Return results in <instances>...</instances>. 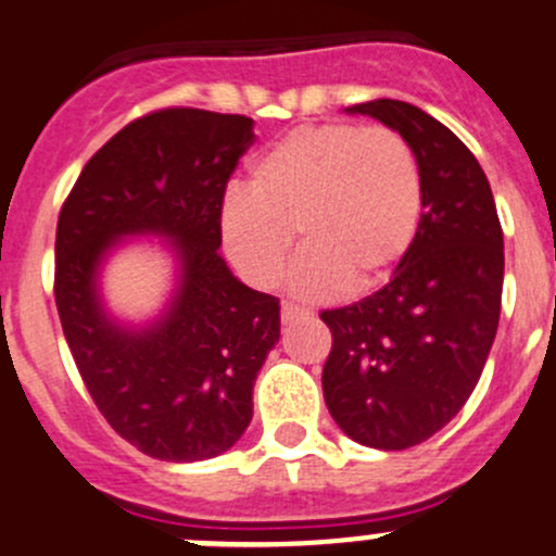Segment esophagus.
I'll use <instances>...</instances> for the list:
<instances>
[{
    "label": "esophagus",
    "instance_id": "1",
    "mask_svg": "<svg viewBox=\"0 0 556 556\" xmlns=\"http://www.w3.org/2000/svg\"><path fill=\"white\" fill-rule=\"evenodd\" d=\"M302 316H305V311L296 305H291V302H283V307H280V321L283 324H294L296 318H302Z\"/></svg>",
    "mask_w": 556,
    "mask_h": 556
}]
</instances>
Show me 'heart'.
I'll use <instances>...</instances> for the list:
<instances>
[{
  "label": "heart",
  "instance_id": "heart-1",
  "mask_svg": "<svg viewBox=\"0 0 556 556\" xmlns=\"http://www.w3.org/2000/svg\"><path fill=\"white\" fill-rule=\"evenodd\" d=\"M421 211L419 159L403 135L387 126H302L256 159L249 189L227 191L222 240L240 276L273 289L296 232L305 254L294 291L327 300L387 283L414 245Z\"/></svg>",
  "mask_w": 556,
  "mask_h": 556
}]
</instances>
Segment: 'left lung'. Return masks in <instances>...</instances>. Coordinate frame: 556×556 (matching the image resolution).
I'll return each mask as SVG.
<instances>
[{"instance_id": "1", "label": "left lung", "mask_w": 556, "mask_h": 556, "mask_svg": "<svg viewBox=\"0 0 556 556\" xmlns=\"http://www.w3.org/2000/svg\"><path fill=\"white\" fill-rule=\"evenodd\" d=\"M349 113L378 118L414 148L425 211L387 286L321 311L332 332L324 403L351 441L403 452L443 430L481 378L503 300V227L481 164L448 126L400 99Z\"/></svg>"}]
</instances>
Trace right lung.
<instances>
[{
	"instance_id": "right-lung-1",
	"label": "right lung",
	"mask_w": 556,
	"mask_h": 556,
	"mask_svg": "<svg viewBox=\"0 0 556 556\" xmlns=\"http://www.w3.org/2000/svg\"><path fill=\"white\" fill-rule=\"evenodd\" d=\"M254 142L245 115L164 108L89 159L56 227L59 318L108 425L137 452L200 463L232 448L254 416V381L280 338L278 296L240 283L222 249V205ZM126 233L174 240L181 276L151 328L115 325L98 267Z\"/></svg>"
}]
</instances>
